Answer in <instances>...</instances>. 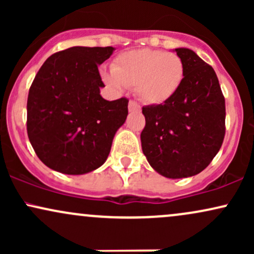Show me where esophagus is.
I'll return each instance as SVG.
<instances>
[{
	"instance_id": "esophagus-1",
	"label": "esophagus",
	"mask_w": 254,
	"mask_h": 254,
	"mask_svg": "<svg viewBox=\"0 0 254 254\" xmlns=\"http://www.w3.org/2000/svg\"><path fill=\"white\" fill-rule=\"evenodd\" d=\"M141 107H139V105L136 103L135 100H130L129 101V111H138Z\"/></svg>"
}]
</instances>
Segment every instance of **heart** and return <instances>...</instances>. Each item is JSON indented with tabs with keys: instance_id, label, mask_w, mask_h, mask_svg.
Here are the masks:
<instances>
[{
	"instance_id": "heart-1",
	"label": "heart",
	"mask_w": 254,
	"mask_h": 254,
	"mask_svg": "<svg viewBox=\"0 0 254 254\" xmlns=\"http://www.w3.org/2000/svg\"><path fill=\"white\" fill-rule=\"evenodd\" d=\"M104 71L106 83L116 88L135 86L136 95L145 104L160 105L176 95L182 86L185 66L174 52L137 49L123 52Z\"/></svg>"
}]
</instances>
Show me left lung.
<instances>
[{
  "label": "left lung",
  "instance_id": "obj_1",
  "mask_svg": "<svg viewBox=\"0 0 254 254\" xmlns=\"http://www.w3.org/2000/svg\"><path fill=\"white\" fill-rule=\"evenodd\" d=\"M185 75L173 98L142 107V150L157 173L179 179L200 173L212 161L226 133V104L211 65L190 49L174 50Z\"/></svg>",
  "mask_w": 254,
  "mask_h": 254
}]
</instances>
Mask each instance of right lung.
Listing matches in <instances>:
<instances>
[{
  "label": "right lung",
  "instance_id": "obj_1",
  "mask_svg": "<svg viewBox=\"0 0 254 254\" xmlns=\"http://www.w3.org/2000/svg\"><path fill=\"white\" fill-rule=\"evenodd\" d=\"M115 49L74 46L51 55L37 72L27 99V135L51 170L84 174L109 156L127 116V100L107 101L98 65Z\"/></svg>",
  "mask_w": 254,
  "mask_h": 254
}]
</instances>
